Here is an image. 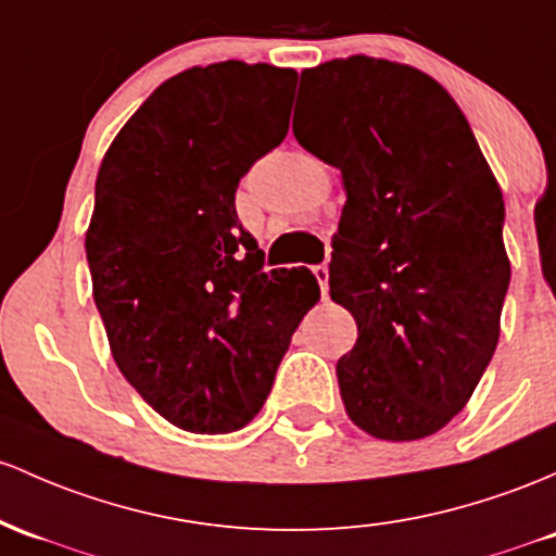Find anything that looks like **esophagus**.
Wrapping results in <instances>:
<instances>
[{
	"label": "esophagus",
	"mask_w": 556,
	"mask_h": 556,
	"mask_svg": "<svg viewBox=\"0 0 556 556\" xmlns=\"http://www.w3.org/2000/svg\"><path fill=\"white\" fill-rule=\"evenodd\" d=\"M314 277H316V282H319V288H321V298H327V292H329V268L325 264L314 266Z\"/></svg>",
	"instance_id": "obj_1"
}]
</instances>
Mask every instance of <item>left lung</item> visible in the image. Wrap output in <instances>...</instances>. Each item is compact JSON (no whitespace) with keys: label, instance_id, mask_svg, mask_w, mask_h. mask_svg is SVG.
<instances>
[{"label":"left lung","instance_id":"obj_1","mask_svg":"<svg viewBox=\"0 0 556 556\" xmlns=\"http://www.w3.org/2000/svg\"><path fill=\"white\" fill-rule=\"evenodd\" d=\"M301 89L295 139L345 189L329 295L358 338L338 362L340 399L371 438L419 441L467 406L496 351L502 187L454 97L412 65L351 54L303 71Z\"/></svg>","mask_w":556,"mask_h":556}]
</instances>
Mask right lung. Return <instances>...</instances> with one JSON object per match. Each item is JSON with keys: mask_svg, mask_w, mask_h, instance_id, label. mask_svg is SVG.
Returning <instances> with one entry per match:
<instances>
[{"mask_svg": "<svg viewBox=\"0 0 556 556\" xmlns=\"http://www.w3.org/2000/svg\"><path fill=\"white\" fill-rule=\"evenodd\" d=\"M295 78L240 60L176 73L115 134L97 174L87 261L110 353L187 432L245 427L319 301L308 268H261L235 211L245 170L288 134Z\"/></svg>", "mask_w": 556, "mask_h": 556, "instance_id": "right-lung-1", "label": "right lung"}]
</instances>
